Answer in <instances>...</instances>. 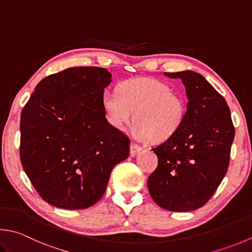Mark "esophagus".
Segmentation results:
<instances>
[{
  "label": "esophagus",
  "mask_w": 252,
  "mask_h": 252,
  "mask_svg": "<svg viewBox=\"0 0 252 252\" xmlns=\"http://www.w3.org/2000/svg\"><path fill=\"white\" fill-rule=\"evenodd\" d=\"M141 150H142L141 146L135 144V143L131 142V144H130V154H131V156L136 155V153H139Z\"/></svg>",
  "instance_id": "obj_1"
}]
</instances>
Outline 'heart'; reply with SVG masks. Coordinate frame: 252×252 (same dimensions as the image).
<instances>
[{
	"label": "heart",
	"instance_id": "heart-1",
	"mask_svg": "<svg viewBox=\"0 0 252 252\" xmlns=\"http://www.w3.org/2000/svg\"><path fill=\"white\" fill-rule=\"evenodd\" d=\"M109 125L123 130L134 115L132 132L141 141L162 142L178 131L186 115V103L171 87L152 77L122 82L118 91L108 90L101 98Z\"/></svg>",
	"mask_w": 252,
	"mask_h": 252
}]
</instances>
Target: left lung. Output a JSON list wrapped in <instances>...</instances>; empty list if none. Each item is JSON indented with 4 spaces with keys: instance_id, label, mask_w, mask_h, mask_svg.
Returning <instances> with one entry per match:
<instances>
[{
    "instance_id": "obj_1",
    "label": "left lung",
    "mask_w": 252,
    "mask_h": 252,
    "mask_svg": "<svg viewBox=\"0 0 252 252\" xmlns=\"http://www.w3.org/2000/svg\"><path fill=\"white\" fill-rule=\"evenodd\" d=\"M164 75L180 78L188 103L178 131L152 149L158 166L147 186L160 208L189 212L212 198L227 172L235 129L227 102L201 74L182 71Z\"/></svg>"
}]
</instances>
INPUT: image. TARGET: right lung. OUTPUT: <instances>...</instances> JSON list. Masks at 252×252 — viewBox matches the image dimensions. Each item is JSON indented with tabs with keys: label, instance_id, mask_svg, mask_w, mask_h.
<instances>
[{
	"label": "right lung",
	"instance_id": "obj_1",
	"mask_svg": "<svg viewBox=\"0 0 252 252\" xmlns=\"http://www.w3.org/2000/svg\"><path fill=\"white\" fill-rule=\"evenodd\" d=\"M111 74L70 67L38 83L21 115L22 166L39 195L64 210L90 208L111 170L129 157L130 140L106 119L101 98Z\"/></svg>",
	"mask_w": 252,
	"mask_h": 252
}]
</instances>
